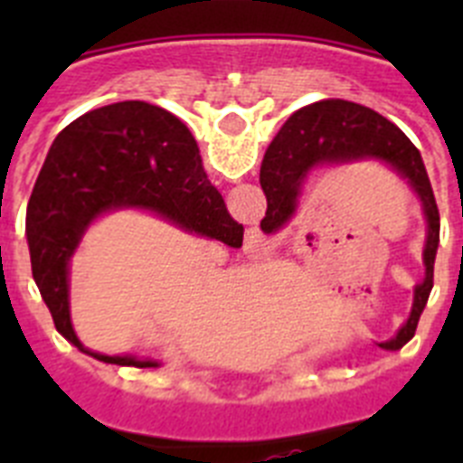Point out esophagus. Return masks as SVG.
<instances>
[{
  "mask_svg": "<svg viewBox=\"0 0 463 463\" xmlns=\"http://www.w3.org/2000/svg\"><path fill=\"white\" fill-rule=\"evenodd\" d=\"M245 241H248V248H250L252 252H267V239H264L261 234H255Z\"/></svg>",
  "mask_w": 463,
  "mask_h": 463,
  "instance_id": "1",
  "label": "esophagus"
}]
</instances>
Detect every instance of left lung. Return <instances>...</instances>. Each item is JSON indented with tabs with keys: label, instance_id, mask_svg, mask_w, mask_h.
<instances>
[{
	"label": "left lung",
	"instance_id": "obj_1",
	"mask_svg": "<svg viewBox=\"0 0 463 463\" xmlns=\"http://www.w3.org/2000/svg\"><path fill=\"white\" fill-rule=\"evenodd\" d=\"M378 159L390 166L401 181L415 192L427 220L424 239V278L415 285L412 308L396 336L378 343L384 350H399L415 336L417 322L433 288V261L440 241V215L422 155L394 122L375 110L345 99H322L298 109L280 127L261 162L260 183L267 194V215L261 220L264 234L280 232L298 208L308 175L334 165Z\"/></svg>",
	"mask_w": 463,
	"mask_h": 463
}]
</instances>
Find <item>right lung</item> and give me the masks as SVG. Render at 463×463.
I'll use <instances>...</instances> for the list:
<instances>
[{"mask_svg": "<svg viewBox=\"0 0 463 463\" xmlns=\"http://www.w3.org/2000/svg\"><path fill=\"white\" fill-rule=\"evenodd\" d=\"M141 208L190 234L241 248L243 224L208 181L194 137L174 113L146 101H118L76 118L52 141L30 206L32 276L55 329L99 362L155 369L159 362L92 353L69 315V264L94 220Z\"/></svg>", "mask_w": 463, "mask_h": 463, "instance_id": "obj_1", "label": "right lung"}]
</instances>
